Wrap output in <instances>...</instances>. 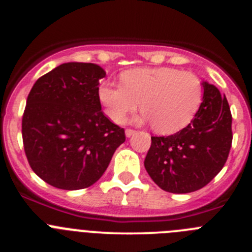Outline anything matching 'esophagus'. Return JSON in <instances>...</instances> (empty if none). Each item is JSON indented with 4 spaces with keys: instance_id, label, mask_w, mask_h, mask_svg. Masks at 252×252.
<instances>
[{
    "instance_id": "obj_1",
    "label": "esophagus",
    "mask_w": 252,
    "mask_h": 252,
    "mask_svg": "<svg viewBox=\"0 0 252 252\" xmlns=\"http://www.w3.org/2000/svg\"><path fill=\"white\" fill-rule=\"evenodd\" d=\"M135 133H136V130H134V129H126V135L128 136V138L133 136Z\"/></svg>"
}]
</instances>
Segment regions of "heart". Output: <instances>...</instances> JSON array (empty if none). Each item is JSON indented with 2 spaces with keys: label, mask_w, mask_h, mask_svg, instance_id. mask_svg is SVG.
Masks as SVG:
<instances>
[{
  "label": "heart",
  "mask_w": 252,
  "mask_h": 252,
  "mask_svg": "<svg viewBox=\"0 0 252 252\" xmlns=\"http://www.w3.org/2000/svg\"><path fill=\"white\" fill-rule=\"evenodd\" d=\"M123 84L103 83L98 97L106 113L122 123L141 102L142 121L157 133L171 134L194 119L204 98V84L194 73L177 68H136L122 75Z\"/></svg>",
  "instance_id": "obj_1"
}]
</instances>
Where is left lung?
Here are the masks:
<instances>
[{"instance_id": "left-lung-1", "label": "left lung", "mask_w": 252, "mask_h": 252, "mask_svg": "<svg viewBox=\"0 0 252 252\" xmlns=\"http://www.w3.org/2000/svg\"><path fill=\"white\" fill-rule=\"evenodd\" d=\"M232 141V113L227 97L205 81L204 98L191 123L173 135L151 136L145 168L164 191H196L224 167Z\"/></svg>"}]
</instances>
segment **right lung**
<instances>
[{
	"label": "right lung",
	"mask_w": 252,
	"mask_h": 252,
	"mask_svg": "<svg viewBox=\"0 0 252 252\" xmlns=\"http://www.w3.org/2000/svg\"><path fill=\"white\" fill-rule=\"evenodd\" d=\"M94 63H63L30 90L22 119L24 151L32 171L58 189L79 190L97 182L124 129L101 111L100 79Z\"/></svg>",
	"instance_id": "obj_1"
}]
</instances>
